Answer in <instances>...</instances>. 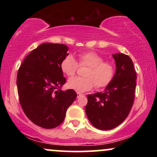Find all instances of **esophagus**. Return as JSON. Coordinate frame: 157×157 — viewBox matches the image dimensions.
<instances>
[{"mask_svg": "<svg viewBox=\"0 0 157 157\" xmlns=\"http://www.w3.org/2000/svg\"><path fill=\"white\" fill-rule=\"evenodd\" d=\"M77 97H81V96H82V95H83V94H81V93L77 92Z\"/></svg>", "mask_w": 157, "mask_h": 157, "instance_id": "esophagus-1", "label": "esophagus"}]
</instances>
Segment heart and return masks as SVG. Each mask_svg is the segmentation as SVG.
Returning a JSON list of instances; mask_svg holds the SVG:
<instances>
[{"mask_svg": "<svg viewBox=\"0 0 157 157\" xmlns=\"http://www.w3.org/2000/svg\"><path fill=\"white\" fill-rule=\"evenodd\" d=\"M78 63L71 54L63 59L60 69L66 76H75L81 67L87 66L84 70L85 77H77L70 79L67 86L69 89L78 92H84L91 89L95 85L97 89H105L112 82L115 75V68L109 61H103L102 56L92 51L81 52L78 55Z\"/></svg>", "mask_w": 157, "mask_h": 157, "instance_id": "heart-1", "label": "heart"}]
</instances>
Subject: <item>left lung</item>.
<instances>
[{"label":"left lung","instance_id":"8db88e82","mask_svg":"<svg viewBox=\"0 0 157 157\" xmlns=\"http://www.w3.org/2000/svg\"><path fill=\"white\" fill-rule=\"evenodd\" d=\"M117 66L112 82L103 92L88 94L86 113L91 123L100 130H111L121 124L132 108L136 74L129 56L113 55Z\"/></svg>","mask_w":157,"mask_h":157}]
</instances>
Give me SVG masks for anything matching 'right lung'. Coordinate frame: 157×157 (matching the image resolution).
Listing matches in <instances>:
<instances>
[{"mask_svg":"<svg viewBox=\"0 0 157 157\" xmlns=\"http://www.w3.org/2000/svg\"><path fill=\"white\" fill-rule=\"evenodd\" d=\"M65 44H43L25 57L17 75L19 101L26 116L35 125L54 128L63 122L77 97L72 89L61 88L66 78L60 69L68 55Z\"/></svg>","mask_w":157,"mask_h":157,"instance_id":"right-lung-1","label":"right lung"}]
</instances>
